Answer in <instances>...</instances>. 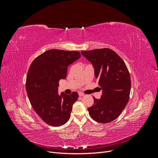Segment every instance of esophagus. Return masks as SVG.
Returning <instances> with one entry per match:
<instances>
[{"instance_id":"34e87169","label":"esophagus","mask_w":158,"mask_h":158,"mask_svg":"<svg viewBox=\"0 0 158 158\" xmlns=\"http://www.w3.org/2000/svg\"><path fill=\"white\" fill-rule=\"evenodd\" d=\"M78 95H80V96H84V94H83L82 92H78Z\"/></svg>"}]
</instances>
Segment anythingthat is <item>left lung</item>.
Wrapping results in <instances>:
<instances>
[{"label":"left lung","mask_w":158,"mask_h":158,"mask_svg":"<svg viewBox=\"0 0 158 158\" xmlns=\"http://www.w3.org/2000/svg\"><path fill=\"white\" fill-rule=\"evenodd\" d=\"M81 53L92 64L102 90L100 99L94 97V105L88 109L89 115L98 123L111 122L120 115L129 100L131 81L127 66L115 52L108 48Z\"/></svg>","instance_id":"1"}]
</instances>
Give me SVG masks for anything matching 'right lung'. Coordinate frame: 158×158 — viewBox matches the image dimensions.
<instances>
[{"label": "right lung", "mask_w": 158, "mask_h": 158, "mask_svg": "<svg viewBox=\"0 0 158 158\" xmlns=\"http://www.w3.org/2000/svg\"><path fill=\"white\" fill-rule=\"evenodd\" d=\"M80 56L78 51L51 49L38 56L30 66L26 84L27 96L33 110L47 125L59 127L69 120L78 94L59 95V83L66 78L68 66Z\"/></svg>", "instance_id": "add662e5"}]
</instances>
